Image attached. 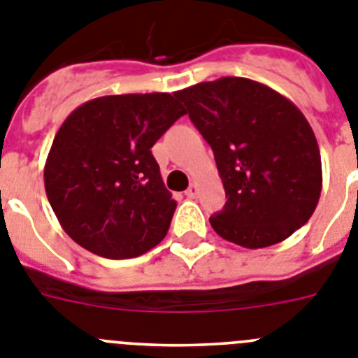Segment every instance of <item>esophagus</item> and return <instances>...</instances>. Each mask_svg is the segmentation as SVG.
<instances>
[{"label":"esophagus","mask_w":358,"mask_h":358,"mask_svg":"<svg viewBox=\"0 0 358 358\" xmlns=\"http://www.w3.org/2000/svg\"><path fill=\"white\" fill-rule=\"evenodd\" d=\"M185 194H186V197H188V199H195V197H197V194H199V186L197 185H189V188L186 189Z\"/></svg>","instance_id":"1"}]
</instances>
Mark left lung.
Masks as SVG:
<instances>
[{"mask_svg":"<svg viewBox=\"0 0 358 358\" xmlns=\"http://www.w3.org/2000/svg\"><path fill=\"white\" fill-rule=\"evenodd\" d=\"M210 143L226 206L210 218L227 242L274 245L308 222L322 188L317 140L303 113L268 85L222 77L177 91Z\"/></svg>","mask_w":358,"mask_h":358,"instance_id":"8db88e82","label":"left lung"}]
</instances>
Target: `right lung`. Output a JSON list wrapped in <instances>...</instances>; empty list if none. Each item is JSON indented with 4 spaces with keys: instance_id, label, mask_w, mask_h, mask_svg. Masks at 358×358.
I'll use <instances>...</instances> for the list:
<instances>
[{
    "instance_id": "obj_1",
    "label": "right lung",
    "mask_w": 358,
    "mask_h": 358,
    "mask_svg": "<svg viewBox=\"0 0 358 358\" xmlns=\"http://www.w3.org/2000/svg\"><path fill=\"white\" fill-rule=\"evenodd\" d=\"M182 115L176 94H110L64 120L44 164V188L78 245L122 260L164 238L177 204L150 148Z\"/></svg>"
}]
</instances>
